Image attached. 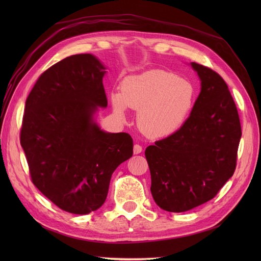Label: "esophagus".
Listing matches in <instances>:
<instances>
[{"instance_id":"obj_1","label":"esophagus","mask_w":261,"mask_h":261,"mask_svg":"<svg viewBox=\"0 0 261 261\" xmlns=\"http://www.w3.org/2000/svg\"><path fill=\"white\" fill-rule=\"evenodd\" d=\"M133 151H134V153H135V154H138V153H140L141 151H143V148H141V146H140V145L136 144V145H134Z\"/></svg>"}]
</instances>
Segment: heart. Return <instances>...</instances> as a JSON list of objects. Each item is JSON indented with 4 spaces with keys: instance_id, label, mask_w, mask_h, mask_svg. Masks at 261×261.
<instances>
[{
    "instance_id": "b5f03b06",
    "label": "heart",
    "mask_w": 261,
    "mask_h": 261,
    "mask_svg": "<svg viewBox=\"0 0 261 261\" xmlns=\"http://www.w3.org/2000/svg\"><path fill=\"white\" fill-rule=\"evenodd\" d=\"M194 100L191 83L155 69L125 78L120 93L112 96V105L121 118L126 108L138 110V128L148 138L156 139L172 135L183 125Z\"/></svg>"
}]
</instances>
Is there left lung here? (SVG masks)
I'll use <instances>...</instances> for the list:
<instances>
[{"instance_id": "1", "label": "left lung", "mask_w": 261, "mask_h": 261, "mask_svg": "<svg viewBox=\"0 0 261 261\" xmlns=\"http://www.w3.org/2000/svg\"><path fill=\"white\" fill-rule=\"evenodd\" d=\"M201 91L181 127L147 147L155 203L184 212L215 198L233 174L242 128L238 109L224 80L215 70L192 63Z\"/></svg>"}]
</instances>
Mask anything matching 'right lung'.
Wrapping results in <instances>:
<instances>
[{"label": "right lung", "mask_w": 261, "mask_h": 261, "mask_svg": "<svg viewBox=\"0 0 261 261\" xmlns=\"http://www.w3.org/2000/svg\"><path fill=\"white\" fill-rule=\"evenodd\" d=\"M103 65L91 54L58 62L38 78L26 100L20 145L30 178L60 209L87 215L105 203L111 176L133 155L127 133L93 122L108 99Z\"/></svg>", "instance_id": "1"}]
</instances>
